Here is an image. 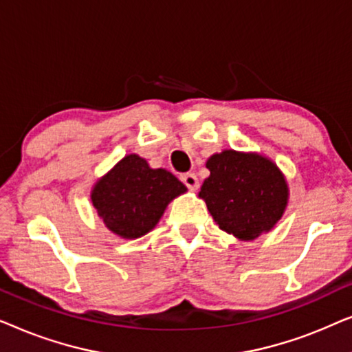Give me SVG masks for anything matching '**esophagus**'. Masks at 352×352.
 I'll use <instances>...</instances> for the list:
<instances>
[{"label": "esophagus", "mask_w": 352, "mask_h": 352, "mask_svg": "<svg viewBox=\"0 0 352 352\" xmlns=\"http://www.w3.org/2000/svg\"><path fill=\"white\" fill-rule=\"evenodd\" d=\"M181 181L184 182V184L189 187L190 190L199 189V179H197L195 173H186V175L181 176Z\"/></svg>", "instance_id": "esophagus-1"}]
</instances>
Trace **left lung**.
Instances as JSON below:
<instances>
[{
	"label": "left lung",
	"instance_id": "obj_1",
	"mask_svg": "<svg viewBox=\"0 0 352 352\" xmlns=\"http://www.w3.org/2000/svg\"><path fill=\"white\" fill-rule=\"evenodd\" d=\"M210 176L199 197L221 230L239 240L271 232L285 213L290 189L285 175L258 152L226 148L206 160Z\"/></svg>",
	"mask_w": 352,
	"mask_h": 352
}]
</instances>
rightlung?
<instances>
[{
    "instance_id": "right-lung-1",
    "label": "right lung",
    "mask_w": 352,
    "mask_h": 352,
    "mask_svg": "<svg viewBox=\"0 0 352 352\" xmlns=\"http://www.w3.org/2000/svg\"><path fill=\"white\" fill-rule=\"evenodd\" d=\"M186 192L187 187L165 168H151L146 158L128 153L96 181L91 201L110 232L134 240L151 232L166 206Z\"/></svg>"
}]
</instances>
